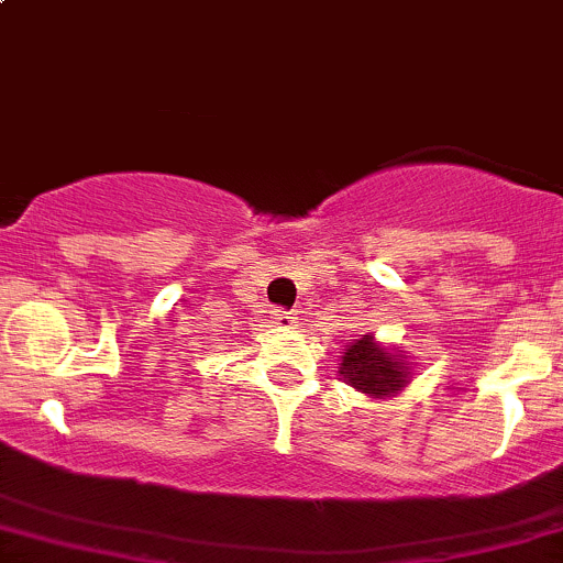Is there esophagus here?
<instances>
[{
	"mask_svg": "<svg viewBox=\"0 0 563 563\" xmlns=\"http://www.w3.org/2000/svg\"><path fill=\"white\" fill-rule=\"evenodd\" d=\"M295 311H282V308H276L274 311V317H271V324H274V328H289V324H295Z\"/></svg>",
	"mask_w": 563,
	"mask_h": 563,
	"instance_id": "34e87169",
	"label": "esophagus"
}]
</instances>
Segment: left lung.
Wrapping results in <instances>:
<instances>
[{"label": "left lung", "instance_id": "8db88e82", "mask_svg": "<svg viewBox=\"0 0 563 563\" xmlns=\"http://www.w3.org/2000/svg\"><path fill=\"white\" fill-rule=\"evenodd\" d=\"M341 378L371 400L397 397L413 378V362L400 346H386L373 332L354 338L341 352Z\"/></svg>", "mask_w": 563, "mask_h": 563}]
</instances>
